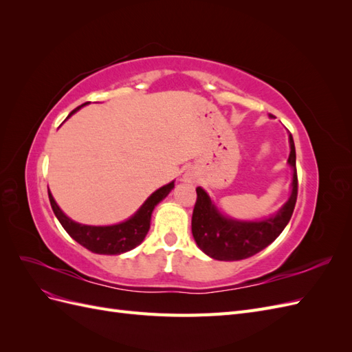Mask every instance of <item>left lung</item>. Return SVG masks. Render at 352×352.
I'll use <instances>...</instances> for the list:
<instances>
[{
  "instance_id": "obj_1",
  "label": "left lung",
  "mask_w": 352,
  "mask_h": 352,
  "mask_svg": "<svg viewBox=\"0 0 352 352\" xmlns=\"http://www.w3.org/2000/svg\"><path fill=\"white\" fill-rule=\"evenodd\" d=\"M289 162L294 168L292 194L274 217L261 221H238L220 214L211 204L204 189L197 188V202L192 212V235L198 247L210 257L221 261H236L252 257L278 238L289 223L298 197L295 145L289 135Z\"/></svg>"
}]
</instances>
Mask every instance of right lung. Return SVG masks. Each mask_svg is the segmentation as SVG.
<instances>
[{
	"label": "right lung",
	"instance_id": "add662e5",
	"mask_svg": "<svg viewBox=\"0 0 352 352\" xmlns=\"http://www.w3.org/2000/svg\"><path fill=\"white\" fill-rule=\"evenodd\" d=\"M85 104H88V102H85ZM80 107L82 105L74 109L69 114V117L73 113H76ZM173 186H175V182H170L168 185L157 189L155 192L144 202L142 207L138 210L129 220L119 223V225H113V226L79 225V223L70 220L65 214V212L60 210V207L57 206L54 198H52L50 190H48V198H50V204L52 207V211H54L56 217L58 219L61 226L65 228V230L74 241L79 242L82 247H85L95 254L114 255V254H122L126 251H131L144 241L148 230H150V221H151V214H153L154 207L158 204L160 201L168 195V192L173 189Z\"/></svg>",
	"mask_w": 352,
	"mask_h": 352
}]
</instances>
